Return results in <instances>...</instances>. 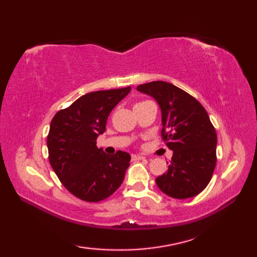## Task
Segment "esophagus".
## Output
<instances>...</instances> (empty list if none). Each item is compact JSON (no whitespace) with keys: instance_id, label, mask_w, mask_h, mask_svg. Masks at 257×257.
Returning a JSON list of instances; mask_svg holds the SVG:
<instances>
[{"instance_id":"esophagus-1","label":"esophagus","mask_w":257,"mask_h":257,"mask_svg":"<svg viewBox=\"0 0 257 257\" xmlns=\"http://www.w3.org/2000/svg\"><path fill=\"white\" fill-rule=\"evenodd\" d=\"M144 159H146V158L143 157V156H139V155H133L132 156L133 161H138V160H144Z\"/></svg>"}]
</instances>
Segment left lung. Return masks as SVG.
Returning a JSON list of instances; mask_svg holds the SVG:
<instances>
[{"label":"left lung","instance_id":"1","mask_svg":"<svg viewBox=\"0 0 257 257\" xmlns=\"http://www.w3.org/2000/svg\"><path fill=\"white\" fill-rule=\"evenodd\" d=\"M137 89L159 103L162 140L173 151L167 172L156 179L158 188L174 199L198 195L216 165L217 139L209 114L193 96L167 81H151Z\"/></svg>","mask_w":257,"mask_h":257}]
</instances>
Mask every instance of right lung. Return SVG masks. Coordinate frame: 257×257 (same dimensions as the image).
<instances>
[{
	"mask_svg": "<svg viewBox=\"0 0 257 257\" xmlns=\"http://www.w3.org/2000/svg\"><path fill=\"white\" fill-rule=\"evenodd\" d=\"M132 87L98 90L79 97L56 112L47 136L48 159L59 181L86 202H99L121 185L130 155L108 156L96 140L105 133L109 113Z\"/></svg>",
	"mask_w": 257,
	"mask_h": 257,
	"instance_id": "obj_1",
	"label": "right lung"
}]
</instances>
